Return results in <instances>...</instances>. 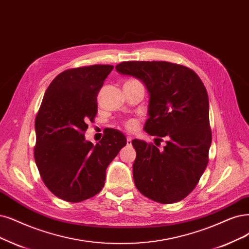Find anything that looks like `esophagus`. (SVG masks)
Masks as SVG:
<instances>
[{
    "label": "esophagus",
    "instance_id": "esophagus-1",
    "mask_svg": "<svg viewBox=\"0 0 249 249\" xmlns=\"http://www.w3.org/2000/svg\"><path fill=\"white\" fill-rule=\"evenodd\" d=\"M131 143H132V137L128 136V137H127V144H128V145H131Z\"/></svg>",
    "mask_w": 249,
    "mask_h": 249
}]
</instances>
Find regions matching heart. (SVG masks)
Here are the masks:
<instances>
[{
  "mask_svg": "<svg viewBox=\"0 0 249 249\" xmlns=\"http://www.w3.org/2000/svg\"><path fill=\"white\" fill-rule=\"evenodd\" d=\"M125 127H126L127 130L135 131L137 129V127H139V123H137L136 120L130 119V120H128V121L125 123Z\"/></svg>",
  "mask_w": 249,
  "mask_h": 249,
  "instance_id": "1",
  "label": "heart"
}]
</instances>
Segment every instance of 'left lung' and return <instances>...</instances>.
<instances>
[{"instance_id":"8db88e82","label":"left lung","mask_w":249,"mask_h":249,"mask_svg":"<svg viewBox=\"0 0 249 249\" xmlns=\"http://www.w3.org/2000/svg\"><path fill=\"white\" fill-rule=\"evenodd\" d=\"M116 70L145 85L150 118L144 130L160 142L166 139L163 151L132 141L135 187L159 203L178 202L196 188L208 164L213 135L203 82L193 70L168 61H124Z\"/></svg>"}]
</instances>
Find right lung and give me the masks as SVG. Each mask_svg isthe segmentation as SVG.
<instances>
[{"label": "right lung", "instance_id": "add662e5", "mask_svg": "<svg viewBox=\"0 0 249 249\" xmlns=\"http://www.w3.org/2000/svg\"><path fill=\"white\" fill-rule=\"evenodd\" d=\"M109 64H93L60 72L45 92L35 121V161L45 186L59 199L81 202L105 186L106 170L126 137L109 129L98 143L85 140L97 114V94Z\"/></svg>", "mask_w": 249, "mask_h": 249}]
</instances>
